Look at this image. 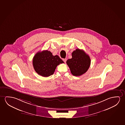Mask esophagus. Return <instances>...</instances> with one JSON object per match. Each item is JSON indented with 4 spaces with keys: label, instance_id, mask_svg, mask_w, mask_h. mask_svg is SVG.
<instances>
[{
    "label": "esophagus",
    "instance_id": "1",
    "mask_svg": "<svg viewBox=\"0 0 125 125\" xmlns=\"http://www.w3.org/2000/svg\"><path fill=\"white\" fill-rule=\"evenodd\" d=\"M63 61L64 62V63H66V61H67V59H66V58H65V59H63Z\"/></svg>",
    "mask_w": 125,
    "mask_h": 125
}]
</instances>
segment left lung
I'll return each instance as SVG.
<instances>
[{
	"label": "left lung",
	"instance_id": "8db88e82",
	"mask_svg": "<svg viewBox=\"0 0 125 125\" xmlns=\"http://www.w3.org/2000/svg\"><path fill=\"white\" fill-rule=\"evenodd\" d=\"M72 57L66 62L71 73L75 76H80L86 73L90 66L89 56L83 50L78 48L72 53Z\"/></svg>",
	"mask_w": 125,
	"mask_h": 125
}]
</instances>
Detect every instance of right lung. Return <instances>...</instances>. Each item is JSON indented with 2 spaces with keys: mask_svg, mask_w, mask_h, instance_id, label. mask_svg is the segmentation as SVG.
I'll return each instance as SVG.
<instances>
[{
  "mask_svg": "<svg viewBox=\"0 0 125 125\" xmlns=\"http://www.w3.org/2000/svg\"><path fill=\"white\" fill-rule=\"evenodd\" d=\"M58 55H53L48 50L37 53L33 58L32 63L35 71L42 77L52 75L56 68L60 63H63Z\"/></svg>",
  "mask_w": 125,
  "mask_h": 125,
  "instance_id": "right-lung-1",
  "label": "right lung"
}]
</instances>
